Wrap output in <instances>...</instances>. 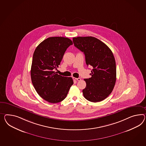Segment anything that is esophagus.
<instances>
[{"label": "esophagus", "mask_w": 146, "mask_h": 146, "mask_svg": "<svg viewBox=\"0 0 146 146\" xmlns=\"http://www.w3.org/2000/svg\"><path fill=\"white\" fill-rule=\"evenodd\" d=\"M73 79H74V80H78V81H80V80H81V79L79 78H75V77H73Z\"/></svg>", "instance_id": "esophagus-1"}]
</instances>
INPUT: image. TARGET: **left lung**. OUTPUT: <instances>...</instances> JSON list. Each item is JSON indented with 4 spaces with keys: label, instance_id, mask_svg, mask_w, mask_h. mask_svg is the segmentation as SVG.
<instances>
[{
    "label": "left lung",
    "instance_id": "obj_1",
    "mask_svg": "<svg viewBox=\"0 0 146 146\" xmlns=\"http://www.w3.org/2000/svg\"><path fill=\"white\" fill-rule=\"evenodd\" d=\"M73 42L84 53L86 64L93 67L91 77L84 79L86 86L82 90L84 96L94 103L104 100L112 93L116 82V63L112 51L92 36L74 38Z\"/></svg>",
    "mask_w": 146,
    "mask_h": 146
}]
</instances>
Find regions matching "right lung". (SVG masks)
I'll list each match as a JSON object with an SVG mask.
<instances>
[{
    "instance_id": "add662e5",
    "label": "right lung",
    "mask_w": 146,
    "mask_h": 146,
    "mask_svg": "<svg viewBox=\"0 0 146 146\" xmlns=\"http://www.w3.org/2000/svg\"><path fill=\"white\" fill-rule=\"evenodd\" d=\"M73 44L64 37H50L42 42L33 53L31 69L32 82L38 94L45 101L57 103L63 101L74 82L71 77L58 75L64 52Z\"/></svg>"
}]
</instances>
